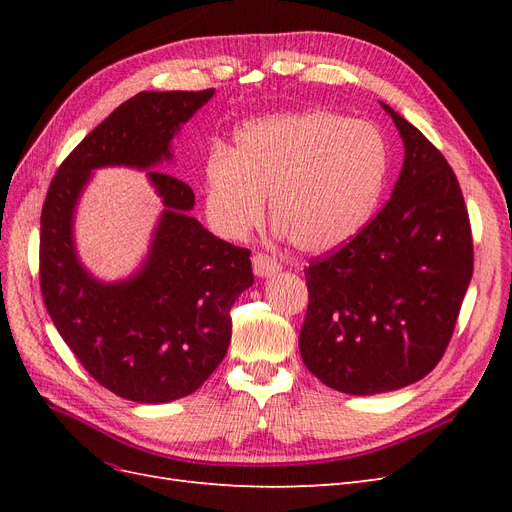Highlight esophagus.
<instances>
[{"label": "esophagus", "mask_w": 512, "mask_h": 512, "mask_svg": "<svg viewBox=\"0 0 512 512\" xmlns=\"http://www.w3.org/2000/svg\"><path fill=\"white\" fill-rule=\"evenodd\" d=\"M252 265H254V273L260 275V277H271V275H275L277 271H282L280 262H277L273 256L262 254V252H258V254L252 256Z\"/></svg>", "instance_id": "obj_1"}]
</instances>
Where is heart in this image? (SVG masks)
Listing matches in <instances>:
<instances>
[{"label": "heart", "mask_w": 512, "mask_h": 512, "mask_svg": "<svg viewBox=\"0 0 512 512\" xmlns=\"http://www.w3.org/2000/svg\"><path fill=\"white\" fill-rule=\"evenodd\" d=\"M389 145L374 123L333 111L258 119L213 149L205 162L209 222L226 239H243L267 211L307 254L348 243L376 211L389 177Z\"/></svg>", "instance_id": "obj_1"}]
</instances>
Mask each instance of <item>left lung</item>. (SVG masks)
I'll use <instances>...</instances> for the list:
<instances>
[{
    "label": "left lung",
    "mask_w": 512,
    "mask_h": 512,
    "mask_svg": "<svg viewBox=\"0 0 512 512\" xmlns=\"http://www.w3.org/2000/svg\"><path fill=\"white\" fill-rule=\"evenodd\" d=\"M384 106L406 158L386 205L305 269V367L335 391L374 395L427 376L451 342L474 271L468 207L442 153Z\"/></svg>",
    "instance_id": "obj_1"
}]
</instances>
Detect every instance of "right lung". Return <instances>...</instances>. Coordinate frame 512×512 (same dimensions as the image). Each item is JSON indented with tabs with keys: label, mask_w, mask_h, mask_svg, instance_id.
<instances>
[{
	"label": "right lung",
	"mask_w": 512,
	"mask_h": 512,
	"mask_svg": "<svg viewBox=\"0 0 512 512\" xmlns=\"http://www.w3.org/2000/svg\"><path fill=\"white\" fill-rule=\"evenodd\" d=\"M211 96L141 91L117 106L61 162L40 215V290L51 320L91 378L138 404L190 395L222 363L230 307L254 284L250 250L192 218L188 183L149 170L166 207L149 258L130 280L100 284L76 258L72 215L91 170L168 160L181 123Z\"/></svg>",
	"instance_id": "1"
}]
</instances>
